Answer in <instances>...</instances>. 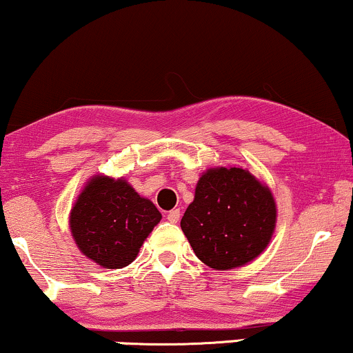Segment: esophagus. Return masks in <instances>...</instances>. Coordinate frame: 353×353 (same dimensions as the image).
Segmentation results:
<instances>
[{
  "mask_svg": "<svg viewBox=\"0 0 353 353\" xmlns=\"http://www.w3.org/2000/svg\"><path fill=\"white\" fill-rule=\"evenodd\" d=\"M180 210H172L167 214V219L170 221V223H173V224H176L178 221H180Z\"/></svg>",
  "mask_w": 353,
  "mask_h": 353,
  "instance_id": "esophagus-1",
  "label": "esophagus"
}]
</instances>
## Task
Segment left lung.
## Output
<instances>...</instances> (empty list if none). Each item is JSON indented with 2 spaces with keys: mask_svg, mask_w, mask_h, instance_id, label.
Masks as SVG:
<instances>
[{
  "mask_svg": "<svg viewBox=\"0 0 353 353\" xmlns=\"http://www.w3.org/2000/svg\"><path fill=\"white\" fill-rule=\"evenodd\" d=\"M275 224L272 191L239 167L206 170L180 223L198 259L214 270L256 259L272 241Z\"/></svg>",
  "mask_w": 353,
  "mask_h": 353,
  "instance_id": "obj_1",
  "label": "left lung"
}]
</instances>
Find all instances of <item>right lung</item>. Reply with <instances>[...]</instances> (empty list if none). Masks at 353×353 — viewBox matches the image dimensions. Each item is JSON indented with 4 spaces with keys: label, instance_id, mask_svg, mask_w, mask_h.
Segmentation results:
<instances>
[{
    "label": "right lung",
    "instance_id": "obj_1",
    "mask_svg": "<svg viewBox=\"0 0 353 353\" xmlns=\"http://www.w3.org/2000/svg\"><path fill=\"white\" fill-rule=\"evenodd\" d=\"M162 219L150 199L124 178L94 175L70 211V232L81 254L103 268L136 260L143 241Z\"/></svg>",
    "mask_w": 353,
    "mask_h": 353
}]
</instances>
